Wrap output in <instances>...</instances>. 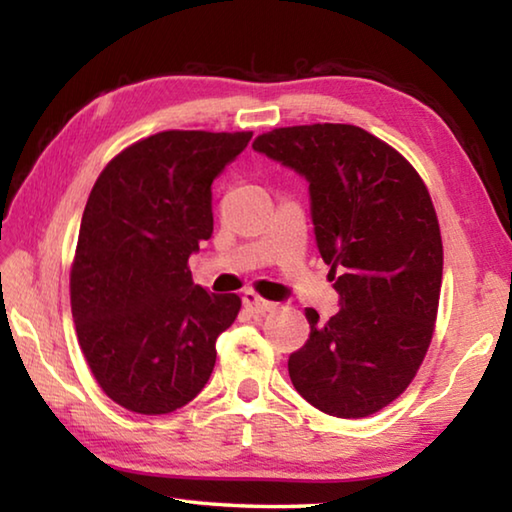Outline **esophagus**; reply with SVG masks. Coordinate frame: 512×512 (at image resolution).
I'll return each instance as SVG.
<instances>
[{
	"mask_svg": "<svg viewBox=\"0 0 512 512\" xmlns=\"http://www.w3.org/2000/svg\"><path fill=\"white\" fill-rule=\"evenodd\" d=\"M244 307L250 311V314H266V311H273L277 305L271 300H264L262 296H257L255 291H246L244 293Z\"/></svg>",
	"mask_w": 512,
	"mask_h": 512,
	"instance_id": "esophagus-1",
	"label": "esophagus"
}]
</instances>
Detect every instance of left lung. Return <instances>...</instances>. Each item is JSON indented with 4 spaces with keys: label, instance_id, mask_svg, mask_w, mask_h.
Wrapping results in <instances>:
<instances>
[{
    "label": "left lung",
    "instance_id": "left-lung-1",
    "mask_svg": "<svg viewBox=\"0 0 512 512\" xmlns=\"http://www.w3.org/2000/svg\"><path fill=\"white\" fill-rule=\"evenodd\" d=\"M253 149L309 183L320 257L341 309L289 357L296 391L336 418H366L397 400L429 350L443 282L431 196L393 146L359 126L273 128Z\"/></svg>",
    "mask_w": 512,
    "mask_h": 512
}]
</instances>
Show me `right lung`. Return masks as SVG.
<instances>
[{"mask_svg": "<svg viewBox=\"0 0 512 512\" xmlns=\"http://www.w3.org/2000/svg\"><path fill=\"white\" fill-rule=\"evenodd\" d=\"M253 133L162 131L115 155L85 205L69 273L76 336L112 402L171 413L203 391L216 339L241 309L189 255L212 237V183Z\"/></svg>", "mask_w": 512, "mask_h": 512, "instance_id": "1", "label": "right lung"}]
</instances>
